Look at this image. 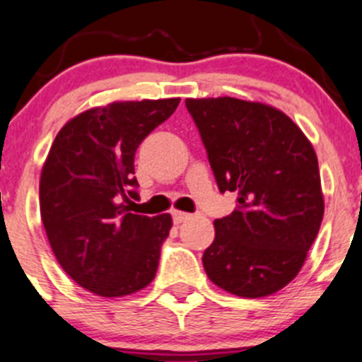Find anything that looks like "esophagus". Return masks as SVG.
<instances>
[{"instance_id":"esophagus-1","label":"esophagus","mask_w":362,"mask_h":362,"mask_svg":"<svg viewBox=\"0 0 362 362\" xmlns=\"http://www.w3.org/2000/svg\"><path fill=\"white\" fill-rule=\"evenodd\" d=\"M172 218H174V223H183L185 220L190 218V215L185 211H174L172 213Z\"/></svg>"}]
</instances>
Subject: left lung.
<instances>
[{
	"label": "left lung",
	"instance_id": "left-lung-1",
	"mask_svg": "<svg viewBox=\"0 0 362 362\" xmlns=\"http://www.w3.org/2000/svg\"><path fill=\"white\" fill-rule=\"evenodd\" d=\"M218 190L238 208L215 220L202 264L216 286L245 298L282 290L300 272L323 218L318 158L281 110L235 98L187 99Z\"/></svg>",
	"mask_w": 362,
	"mask_h": 362
}]
</instances>
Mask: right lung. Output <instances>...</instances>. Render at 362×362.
I'll list each match as a JSON object with an SVG mask.
<instances>
[{
	"label": "right lung",
	"mask_w": 362,
	"mask_h": 362,
	"mask_svg": "<svg viewBox=\"0 0 362 362\" xmlns=\"http://www.w3.org/2000/svg\"><path fill=\"white\" fill-rule=\"evenodd\" d=\"M179 98L112 103L69 120L40 174V216L65 274L99 297H124L154 279L168 213H133L135 153Z\"/></svg>",
	"instance_id": "add662e5"
}]
</instances>
